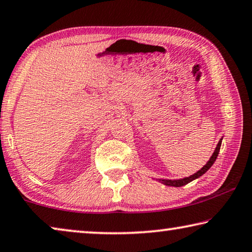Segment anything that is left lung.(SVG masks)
Masks as SVG:
<instances>
[{
    "label": "left lung",
    "instance_id": "8db88e82",
    "mask_svg": "<svg viewBox=\"0 0 252 252\" xmlns=\"http://www.w3.org/2000/svg\"><path fill=\"white\" fill-rule=\"evenodd\" d=\"M221 143H222V139H220V142H219V144H218V146H217V148H216V151H214V153H213V155L211 156V158L209 159V162L204 165L203 167L201 168L200 171H197L195 174H193V175H191V176H189V177H185V179H181V180H162L163 182L166 184V185H170V187H176V188H179V187H183V185H187L188 183H189V182H192L193 180H195V179H197V177H200V176H202L204 174L205 172H207L210 167L212 166L213 165V163L216 162V159H217V158H218V154H219V152H220V147H221Z\"/></svg>",
    "mask_w": 252,
    "mask_h": 252
}]
</instances>
